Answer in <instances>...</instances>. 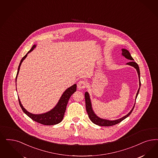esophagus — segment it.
Wrapping results in <instances>:
<instances>
[{"instance_id": "34e87169", "label": "esophagus", "mask_w": 158, "mask_h": 158, "mask_svg": "<svg viewBox=\"0 0 158 158\" xmlns=\"http://www.w3.org/2000/svg\"><path fill=\"white\" fill-rule=\"evenodd\" d=\"M86 82L85 81H81L77 83V87L79 90H82L86 87Z\"/></svg>"}]
</instances>
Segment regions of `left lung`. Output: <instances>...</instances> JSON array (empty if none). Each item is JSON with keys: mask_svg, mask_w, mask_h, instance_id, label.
<instances>
[{"mask_svg": "<svg viewBox=\"0 0 158 158\" xmlns=\"http://www.w3.org/2000/svg\"><path fill=\"white\" fill-rule=\"evenodd\" d=\"M122 50V55L124 56L125 58L128 59V60H130L131 61L130 62L127 63V65L133 66L135 69H136L138 75V78H139V87L138 90V92L136 94V97H135V101H136V98L138 96V94L139 92V89L141 87V81H140V71H139V68L138 65V64L136 62H135L134 61V59L132 58V57L131 56L130 52L127 50V49L123 48ZM85 103H86V109L87 111V114L89 115V117L90 118V120L92 121L94 124H96V125H99V126H104V127H109V126H112V125H115L117 124L120 123V122H121L123 120L125 119L127 117H128L131 113H132L133 109L134 108L135 104H135L134 105V107H132V110L130 111L127 114L120 118L119 119L115 120H106V119H104V118H101L100 117H98L97 115L93 111L92 108V102L90 100V98L89 96V94L87 92H86L85 93Z\"/></svg>", "mask_w": 158, "mask_h": 158, "instance_id": "1", "label": "left lung"}]
</instances>
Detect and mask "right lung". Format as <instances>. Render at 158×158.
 Masks as SVG:
<instances>
[{"label":"right lung","mask_w":158,"mask_h":158,"mask_svg":"<svg viewBox=\"0 0 158 158\" xmlns=\"http://www.w3.org/2000/svg\"><path fill=\"white\" fill-rule=\"evenodd\" d=\"M35 47H36V45L34 44L31 49L28 52L26 55L21 60L19 67H18V71H17L16 77V82L17 77L19 72L20 71V66L22 65L23 61L26 59L28 54L31 52ZM76 87H77L76 84H74L73 85L71 86V87L68 88L63 93L61 97L60 98L58 103L56 104V106H55L54 107L49 111L45 113H43V114H33V113L28 112L23 106L19 98V102L20 106L22 108V110L23 111V112L32 120L37 122L38 123L43 124V125H55V124H57L60 123L63 119L65 112L66 106H67V104L69 101V99L71 98V96L73 94V93H74L76 92Z\"/></svg>","instance_id":"add662e5"}]
</instances>
